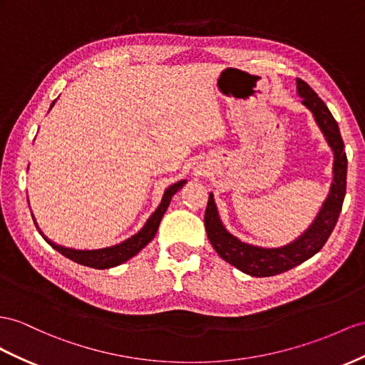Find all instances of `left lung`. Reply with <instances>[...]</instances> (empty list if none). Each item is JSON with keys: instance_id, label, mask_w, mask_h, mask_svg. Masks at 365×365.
Wrapping results in <instances>:
<instances>
[{"instance_id": "left-lung-1", "label": "left lung", "mask_w": 365, "mask_h": 365, "mask_svg": "<svg viewBox=\"0 0 365 365\" xmlns=\"http://www.w3.org/2000/svg\"><path fill=\"white\" fill-rule=\"evenodd\" d=\"M296 86L299 97L302 98V105L313 114L314 121L331 148L334 157L330 192L312 225L297 239L284 247L264 248L245 244L223 227L212 192H210L207 211H205V228H207L212 248L228 264L240 269L242 273L255 277L280 274L313 257L325 245L336 222H338L345 197V188H347V155H345L338 121L333 118L325 103L304 80L296 78Z\"/></svg>"}]
</instances>
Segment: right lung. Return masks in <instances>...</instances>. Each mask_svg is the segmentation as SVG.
Segmentation results:
<instances>
[{
  "label": "right lung",
  "mask_w": 365,
  "mask_h": 365,
  "mask_svg": "<svg viewBox=\"0 0 365 365\" xmlns=\"http://www.w3.org/2000/svg\"><path fill=\"white\" fill-rule=\"evenodd\" d=\"M55 101H52L51 109L55 105ZM186 183V180H180L174 185H171L170 188H166L162 202L158 205L157 210L149 216V219L146 220V223L143 225V228L140 230L137 235L130 236L129 239L120 242L117 245H112V247H106V248H98V250H76V248H68V247H61L53 244L52 240H49L46 237L41 230L38 228L34 217V222L36 225V230L40 231V235L44 237V240L48 242V244L53 248L57 250L58 253H61L63 256H66L68 259L73 260V262H77L80 265H85V267H91V268H97V269H106V268H112V267H117L120 264L126 262L130 257H134L138 251H142L149 242H151L155 236V232L158 230V225H160V220L163 217L165 211L168 210L171 203L173 195L179 191L182 186Z\"/></svg>",
  "instance_id": "1"
}]
</instances>
